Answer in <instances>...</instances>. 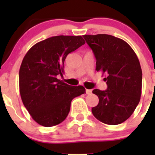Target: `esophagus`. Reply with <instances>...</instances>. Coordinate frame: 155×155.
Returning a JSON list of instances; mask_svg holds the SVG:
<instances>
[{
	"label": "esophagus",
	"mask_w": 155,
	"mask_h": 155,
	"mask_svg": "<svg viewBox=\"0 0 155 155\" xmlns=\"http://www.w3.org/2000/svg\"><path fill=\"white\" fill-rule=\"evenodd\" d=\"M85 92H86L87 94H91L92 92V91L91 90V89H86V90H85Z\"/></svg>",
	"instance_id": "34e87169"
}]
</instances>
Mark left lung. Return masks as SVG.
I'll return each instance as SVG.
<instances>
[{
  "label": "left lung",
  "instance_id": "left-lung-1",
  "mask_svg": "<svg viewBox=\"0 0 155 155\" xmlns=\"http://www.w3.org/2000/svg\"><path fill=\"white\" fill-rule=\"evenodd\" d=\"M83 37L95 56L96 70L107 75V90L92 91L99 98L92 113L104 124H121L130 117L140 101L143 73L138 58L128 43L114 36Z\"/></svg>",
  "mask_w": 155,
  "mask_h": 155
}]
</instances>
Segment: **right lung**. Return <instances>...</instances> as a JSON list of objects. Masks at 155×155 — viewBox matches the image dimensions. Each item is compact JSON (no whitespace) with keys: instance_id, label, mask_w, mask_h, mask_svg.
<instances>
[{"instance_id":"obj_1","label":"right lung","mask_w":155,"mask_h":155,"mask_svg":"<svg viewBox=\"0 0 155 155\" xmlns=\"http://www.w3.org/2000/svg\"><path fill=\"white\" fill-rule=\"evenodd\" d=\"M85 43L81 36H56L40 41L26 53L19 70V91L33 119L44 127L64 121L74 97L85 93L82 85L71 86L62 76L69 53Z\"/></svg>"}]
</instances>
